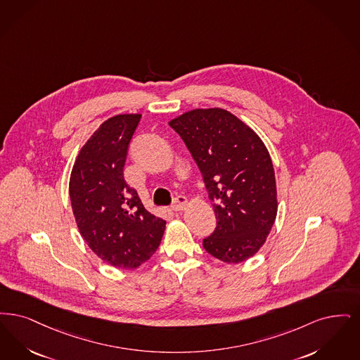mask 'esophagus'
<instances>
[{
	"label": "esophagus",
	"mask_w": 360,
	"mask_h": 360,
	"mask_svg": "<svg viewBox=\"0 0 360 360\" xmlns=\"http://www.w3.org/2000/svg\"><path fill=\"white\" fill-rule=\"evenodd\" d=\"M186 205H187V198L183 195H179L173 200L172 210L173 211H181L186 208Z\"/></svg>",
	"instance_id": "1"
}]
</instances>
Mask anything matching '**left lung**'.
Returning a JSON list of instances; mask_svg holds the SVG:
<instances>
[{"label":"left lung","mask_w":360,"mask_h":360,"mask_svg":"<svg viewBox=\"0 0 360 360\" xmlns=\"http://www.w3.org/2000/svg\"><path fill=\"white\" fill-rule=\"evenodd\" d=\"M169 126L198 164L218 218L204 249L227 264L246 261L265 243L277 215L274 169L264 142L223 109L192 110Z\"/></svg>","instance_id":"1"}]
</instances>
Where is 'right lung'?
I'll return each instance as SVG.
<instances>
[{
	"label": "right lung",
	"instance_id": "add662e5",
	"mask_svg": "<svg viewBox=\"0 0 360 360\" xmlns=\"http://www.w3.org/2000/svg\"><path fill=\"white\" fill-rule=\"evenodd\" d=\"M140 114L115 115L86 142L72 168L70 199L79 231L105 262L134 269L156 252L165 220L148 212L124 179Z\"/></svg>",
	"mask_w": 360,
	"mask_h": 360
}]
</instances>
